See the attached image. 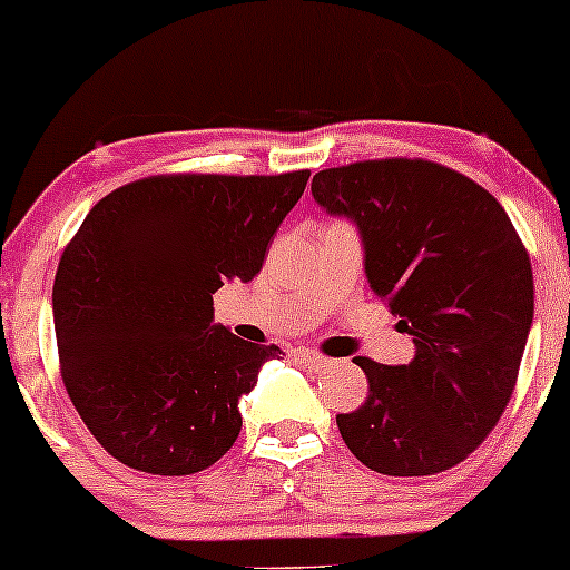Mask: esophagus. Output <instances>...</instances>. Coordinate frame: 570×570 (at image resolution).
<instances>
[{
  "mask_svg": "<svg viewBox=\"0 0 570 570\" xmlns=\"http://www.w3.org/2000/svg\"><path fill=\"white\" fill-rule=\"evenodd\" d=\"M299 360H303V365L308 367L311 373H327L330 367H333V360L318 352H308V348H303V352H297Z\"/></svg>",
  "mask_w": 570,
  "mask_h": 570,
  "instance_id": "obj_1",
  "label": "esophagus"
}]
</instances>
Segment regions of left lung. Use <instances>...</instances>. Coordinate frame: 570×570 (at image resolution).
I'll list each match as a JSON object with an SVG mask.
<instances>
[{
    "mask_svg": "<svg viewBox=\"0 0 570 570\" xmlns=\"http://www.w3.org/2000/svg\"><path fill=\"white\" fill-rule=\"evenodd\" d=\"M330 216L352 218L376 297L414 337L409 365L356 356L367 400L337 414L352 454L384 476H433L492 433L533 324V267L503 205L424 159H367L314 175Z\"/></svg>",
    "mask_w": 570,
    "mask_h": 570,
    "instance_id": "left-lung-1",
    "label": "left lung"
}]
</instances>
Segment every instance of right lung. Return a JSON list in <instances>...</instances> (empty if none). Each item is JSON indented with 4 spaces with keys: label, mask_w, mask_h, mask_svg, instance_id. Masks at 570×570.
I'll use <instances>...</instances> for the list:
<instances>
[{
    "label": "right lung",
    "mask_w": 570,
    "mask_h": 570,
    "mask_svg": "<svg viewBox=\"0 0 570 570\" xmlns=\"http://www.w3.org/2000/svg\"><path fill=\"white\" fill-rule=\"evenodd\" d=\"M308 175H151L99 199L67 243L53 281L61 379L118 462L189 476L233 449L237 403L281 348L214 324V295L262 271Z\"/></svg>",
    "instance_id": "1"
}]
</instances>
